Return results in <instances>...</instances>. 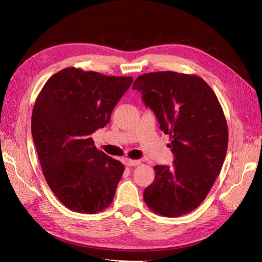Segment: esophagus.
I'll return each mask as SVG.
<instances>
[{
  "label": "esophagus",
  "mask_w": 262,
  "mask_h": 262,
  "mask_svg": "<svg viewBox=\"0 0 262 262\" xmlns=\"http://www.w3.org/2000/svg\"><path fill=\"white\" fill-rule=\"evenodd\" d=\"M140 161H137V160H128V161H126V165H128V166H131V167H132V166H138V165H140Z\"/></svg>",
  "instance_id": "esophagus-1"
}]
</instances>
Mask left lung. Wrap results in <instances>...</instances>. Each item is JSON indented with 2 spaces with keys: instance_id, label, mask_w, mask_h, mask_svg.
I'll return each mask as SVG.
<instances>
[{
  "instance_id": "left-lung-1",
  "label": "left lung",
  "mask_w": 262,
  "mask_h": 262,
  "mask_svg": "<svg viewBox=\"0 0 262 262\" xmlns=\"http://www.w3.org/2000/svg\"><path fill=\"white\" fill-rule=\"evenodd\" d=\"M133 90L168 134L173 165H156L145 188L147 207L175 217L196 209L220 175L226 156L228 130L216 95L201 77L171 71L140 75Z\"/></svg>"
}]
</instances>
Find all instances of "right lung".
Returning a JSON list of instances; mask_svg holds the SVG:
<instances>
[{
  "instance_id": "obj_1",
  "label": "right lung",
  "mask_w": 262,
  "mask_h": 262,
  "mask_svg": "<svg viewBox=\"0 0 262 262\" xmlns=\"http://www.w3.org/2000/svg\"><path fill=\"white\" fill-rule=\"evenodd\" d=\"M133 78L67 68L52 75L36 99L31 134L43 176L70 210L108 208L124 166L94 145L91 134L109 123Z\"/></svg>"
}]
</instances>
